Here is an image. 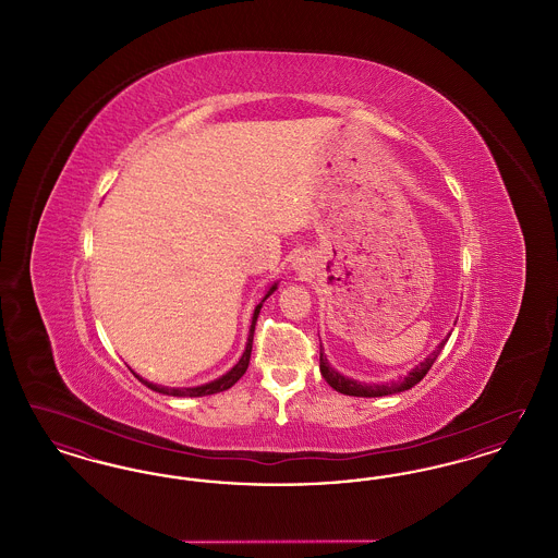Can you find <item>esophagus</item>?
Masks as SVG:
<instances>
[{
	"mask_svg": "<svg viewBox=\"0 0 558 558\" xmlns=\"http://www.w3.org/2000/svg\"><path fill=\"white\" fill-rule=\"evenodd\" d=\"M301 267H303L301 264H296V269H301Z\"/></svg>",
	"mask_w": 558,
	"mask_h": 558,
	"instance_id": "obj_1",
	"label": "esophagus"
}]
</instances>
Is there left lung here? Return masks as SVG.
I'll return each mask as SVG.
<instances>
[{
	"mask_svg": "<svg viewBox=\"0 0 558 558\" xmlns=\"http://www.w3.org/2000/svg\"><path fill=\"white\" fill-rule=\"evenodd\" d=\"M448 343V337L437 345V349L425 357L416 368H412L408 376H403L401 380H391V383H383V385H366V383H357L349 376H343L339 372L335 371L326 355H324V347L319 345V372L324 376V380L339 393L343 396H353V398H383V396H393V393H401V391H408L412 389L414 385H418L426 376V372L430 371L433 362L437 360V355L441 353L444 345Z\"/></svg>",
	"mask_w": 558,
	"mask_h": 558,
	"instance_id": "8db88e82",
	"label": "left lung"
}]
</instances>
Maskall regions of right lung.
Wrapping results in <instances>:
<instances>
[{"label":"right lung","mask_w":558,"mask_h":558,"mask_svg":"<svg viewBox=\"0 0 558 558\" xmlns=\"http://www.w3.org/2000/svg\"><path fill=\"white\" fill-rule=\"evenodd\" d=\"M278 289V284L274 282L271 287H269V291L266 292V296L262 299V303L255 307V314H253V322H251V330H248V339H246V347H244V353H242V357L239 360V364L232 368L230 372H226L223 376H219V378H215L211 383H207V385H201V387H162V385H155V383H148V380H144L142 376H137L135 372V378L137 380H142L148 389H153V391H157V393H162V396H173V398H203V396H213V393H219V391H226V389H230L236 380H239L240 376L246 372L248 368V360H251V349H253V335H255V324H257V318H259V312H262V305H264V301H266L267 296L271 294V292Z\"/></svg>","instance_id":"1"}]
</instances>
